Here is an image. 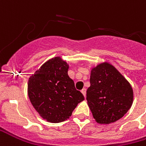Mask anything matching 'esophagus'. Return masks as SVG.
<instances>
[{
	"label": "esophagus",
	"mask_w": 146,
	"mask_h": 146,
	"mask_svg": "<svg viewBox=\"0 0 146 146\" xmlns=\"http://www.w3.org/2000/svg\"><path fill=\"white\" fill-rule=\"evenodd\" d=\"M81 93H83V96H85V97H86V90L85 88H83V90H81Z\"/></svg>",
	"instance_id": "1"
}]
</instances>
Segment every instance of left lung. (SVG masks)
<instances>
[{"mask_svg":"<svg viewBox=\"0 0 146 146\" xmlns=\"http://www.w3.org/2000/svg\"><path fill=\"white\" fill-rule=\"evenodd\" d=\"M86 100L93 118L99 123L110 124L125 115L133 100V91L123 76L108 63L91 71Z\"/></svg>","mask_w":146,"mask_h":146,"instance_id":"obj_1","label":"left lung"}]
</instances>
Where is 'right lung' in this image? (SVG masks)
Wrapping results in <instances>:
<instances>
[{"mask_svg": "<svg viewBox=\"0 0 146 146\" xmlns=\"http://www.w3.org/2000/svg\"><path fill=\"white\" fill-rule=\"evenodd\" d=\"M69 66L60 57L44 63L30 77L28 96L32 105L48 122L57 123L71 116L84 96L68 76Z\"/></svg>", "mask_w": 146, "mask_h": 146, "instance_id": "right-lung-1", "label": "right lung"}]
</instances>
